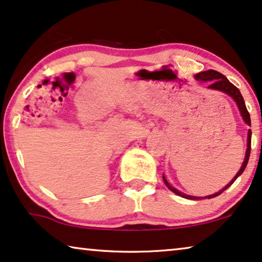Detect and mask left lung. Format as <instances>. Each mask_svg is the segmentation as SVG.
I'll list each match as a JSON object with an SVG mask.
<instances>
[{
    "label": "left lung",
    "mask_w": 262,
    "mask_h": 262,
    "mask_svg": "<svg viewBox=\"0 0 262 262\" xmlns=\"http://www.w3.org/2000/svg\"><path fill=\"white\" fill-rule=\"evenodd\" d=\"M195 79L199 80V81H202V82H208V88L209 89H215V91H220V92H224L227 94L232 97V99L235 101L236 104H237V108H239V111L241 113V116H243V119L246 123L248 124V126H251V116H249V113L247 111V108H246V104H245V101H244V97L241 95V93L239 89H237L235 85L231 82L228 81L227 77L225 75H222L221 73L216 72V70H213V69H209V70H206V72H201L195 75ZM251 141H252V130L248 129V135H247V149H246V155H245V160L243 162V166H241L240 170L237 171L235 177L232 179V181L228 183L227 186L225 187V188H222L221 190H219L217 193L215 194H212V195H208V196H205V198H200V196H192V195H187V194H183L181 193L180 190L175 189L174 187H171L168 181L166 180L165 177L163 178V182H165V185L168 187V189L171 190V192L175 193L179 196H182L185 199H189V200H201V199H212V198H215L217 195H220L224 190H226L228 188L229 186L233 185V182L236 180L237 178L240 177L241 174L244 173V170L246 168V166H247L248 163V159H249V154H251Z\"/></svg>",
    "instance_id": "obj_1"
}]
</instances>
